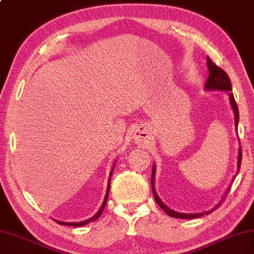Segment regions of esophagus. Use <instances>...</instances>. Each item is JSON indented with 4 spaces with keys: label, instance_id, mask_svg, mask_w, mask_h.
Returning <instances> with one entry per match:
<instances>
[{
    "label": "esophagus",
    "instance_id": "obj_1",
    "mask_svg": "<svg viewBox=\"0 0 254 254\" xmlns=\"http://www.w3.org/2000/svg\"><path fill=\"white\" fill-rule=\"evenodd\" d=\"M134 139L137 143L145 144V143L151 140V133L145 127H140L136 128V131L134 133Z\"/></svg>",
    "mask_w": 254,
    "mask_h": 254
}]
</instances>
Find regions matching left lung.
<instances>
[{
	"instance_id": "1",
	"label": "left lung",
	"mask_w": 254,
	"mask_h": 254,
	"mask_svg": "<svg viewBox=\"0 0 254 254\" xmlns=\"http://www.w3.org/2000/svg\"><path fill=\"white\" fill-rule=\"evenodd\" d=\"M206 63H207V67H209V77H207V80L205 82V89L206 90H220V91L228 92L229 96H230V102H231L232 109L234 111V118H236V127L238 128L239 109H238L236 100H234L233 93H231L232 86H231V81H230V79H229V75L225 73L224 70H222L220 66L216 65V64L212 61L209 57H206ZM241 160H242V149H241V146H240L239 156H238V170L240 169V167H241ZM154 174H155V168L153 167V169H152L151 187H152V191H153L154 199L156 201V203L160 205V207H162L165 213L169 214L170 216H172V218H178V219L200 218V216H202L203 214H209V213H211V212H213L214 210L218 209L221 204V203H219L218 205H215V207H213L212 210L203 212V213H197V214H187V213H179V212H175L171 209H169V207L160 200L158 194H156V192L154 190ZM229 191H230V189L227 191V193H225V196H227Z\"/></svg>"
}]
</instances>
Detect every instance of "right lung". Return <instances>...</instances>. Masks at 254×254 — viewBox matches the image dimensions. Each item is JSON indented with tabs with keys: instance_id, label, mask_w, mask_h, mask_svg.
<instances>
[{
	"instance_id": "obj_1",
	"label": "right lung",
	"mask_w": 254,
	"mask_h": 254,
	"mask_svg": "<svg viewBox=\"0 0 254 254\" xmlns=\"http://www.w3.org/2000/svg\"><path fill=\"white\" fill-rule=\"evenodd\" d=\"M112 172H113V169H112L111 173H110V177H111V175H112ZM109 192H110V180H109V184H108V190H107V194H105V197H104V202H103V204H102V206H101V209L98 211V213H96L94 216H92L91 219H89V220H85V221H83V222H76V223H73V222H62V221H55V222H58L59 224H62V225H70V227H82V225H85V224H87V223H90V222H93V221L98 220V219L100 218V215L102 214V212H103V210H104L105 205H107V201H108Z\"/></svg>"
}]
</instances>
